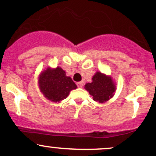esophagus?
<instances>
[{
  "instance_id": "obj_1",
  "label": "esophagus",
  "mask_w": 156,
  "mask_h": 156,
  "mask_svg": "<svg viewBox=\"0 0 156 156\" xmlns=\"http://www.w3.org/2000/svg\"><path fill=\"white\" fill-rule=\"evenodd\" d=\"M77 86H78V88H81V87H83V83H82L81 81L77 82Z\"/></svg>"
}]
</instances>
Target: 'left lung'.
Listing matches in <instances>:
<instances>
[{
  "mask_svg": "<svg viewBox=\"0 0 156 156\" xmlns=\"http://www.w3.org/2000/svg\"><path fill=\"white\" fill-rule=\"evenodd\" d=\"M92 80L91 83L85 84L84 88L94 101L103 103L113 98L116 92V83L112 77L98 71Z\"/></svg>",
  "mask_w": 156,
  "mask_h": 156,
  "instance_id": "1",
  "label": "left lung"
}]
</instances>
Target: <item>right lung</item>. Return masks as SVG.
I'll list each match as a JSON object with an SVG mask.
<instances>
[{"label": "right lung", "mask_w": 156, "mask_h": 156, "mask_svg": "<svg viewBox=\"0 0 156 156\" xmlns=\"http://www.w3.org/2000/svg\"><path fill=\"white\" fill-rule=\"evenodd\" d=\"M38 84L44 97L53 103H60L67 98L71 90L77 88L76 84L62 67H48L39 76Z\"/></svg>", "instance_id": "right-lung-1"}]
</instances>
